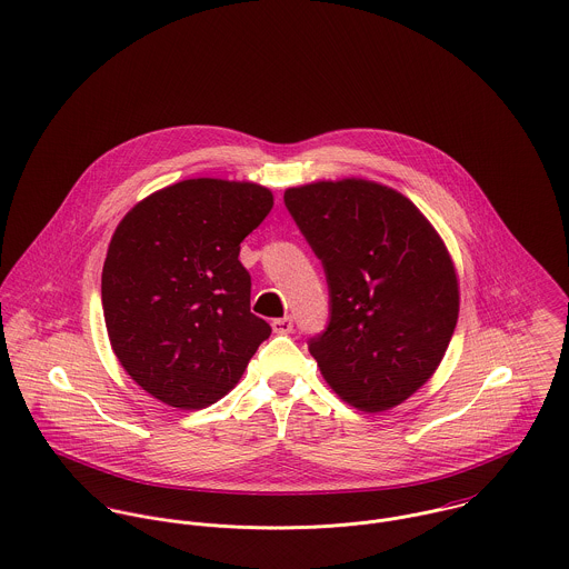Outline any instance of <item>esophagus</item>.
I'll list each match as a JSON object with an SVG mask.
<instances>
[{"label":"esophagus","mask_w":569,"mask_h":569,"mask_svg":"<svg viewBox=\"0 0 569 569\" xmlns=\"http://www.w3.org/2000/svg\"><path fill=\"white\" fill-rule=\"evenodd\" d=\"M292 328H295L292 317H283V319H274V321H272V330H274L277 335H290Z\"/></svg>","instance_id":"obj_1"}]
</instances>
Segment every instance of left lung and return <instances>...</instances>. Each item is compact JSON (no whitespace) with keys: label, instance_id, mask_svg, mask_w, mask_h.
<instances>
[{"label":"left lung","instance_id":"8db88e82","mask_svg":"<svg viewBox=\"0 0 569 569\" xmlns=\"http://www.w3.org/2000/svg\"><path fill=\"white\" fill-rule=\"evenodd\" d=\"M283 202L330 288V323L310 339L323 378L369 413L405 402L433 376L457 326L442 237L409 198L369 180L292 187Z\"/></svg>","mask_w":569,"mask_h":569}]
</instances>
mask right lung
<instances>
[{"mask_svg":"<svg viewBox=\"0 0 569 569\" xmlns=\"http://www.w3.org/2000/svg\"><path fill=\"white\" fill-rule=\"evenodd\" d=\"M270 209L266 187L196 178L151 193L116 227L101 277L108 335L131 380L160 402H218L270 337L239 261Z\"/></svg>","mask_w":569,"mask_h":569,"instance_id":"obj_1","label":"right lung"}]
</instances>
